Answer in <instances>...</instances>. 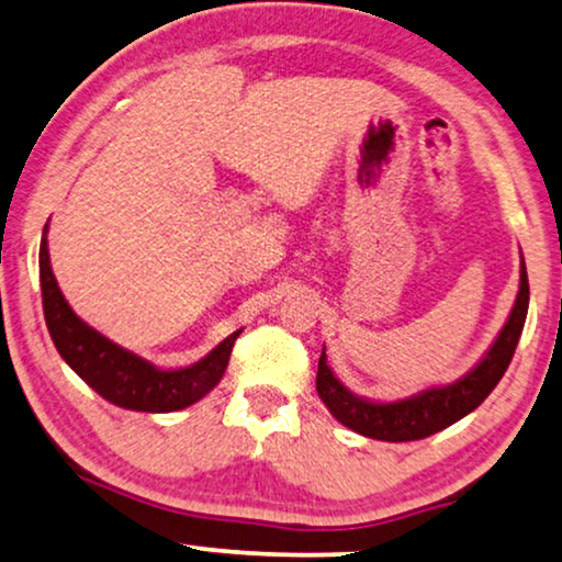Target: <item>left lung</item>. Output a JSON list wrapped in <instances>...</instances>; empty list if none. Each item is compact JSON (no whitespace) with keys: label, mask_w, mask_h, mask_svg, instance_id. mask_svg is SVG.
Here are the masks:
<instances>
[{"label":"left lung","mask_w":562,"mask_h":562,"mask_svg":"<svg viewBox=\"0 0 562 562\" xmlns=\"http://www.w3.org/2000/svg\"><path fill=\"white\" fill-rule=\"evenodd\" d=\"M529 311V277L527 265L521 259V282H518V295L506 326H503L498 339L485 352V358L472 368L464 379L449 383V386L425 389V392L400 402H368L363 396L352 394L350 389L339 383L331 368L326 366V352L322 350L316 373V392L329 412L347 428L375 440H420L432 432L449 428L472 409H477L487 394L498 386V381L510 366L518 337H521L524 322Z\"/></svg>","instance_id":"left-lung-1"}]
</instances>
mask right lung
<instances>
[{
	"instance_id": "right-lung-1",
	"label": "right lung",
	"mask_w": 562,
	"mask_h": 562,
	"mask_svg": "<svg viewBox=\"0 0 562 562\" xmlns=\"http://www.w3.org/2000/svg\"><path fill=\"white\" fill-rule=\"evenodd\" d=\"M38 267L44 316L56 350L67 360V366L90 389H95L103 400L134 412H176L202 400L223 379L240 329L225 337L199 363L179 368V371H162V368H155L134 352L105 339L101 331L85 324L69 308L59 285H56L52 261H48L46 228L44 238H41Z\"/></svg>"
}]
</instances>
